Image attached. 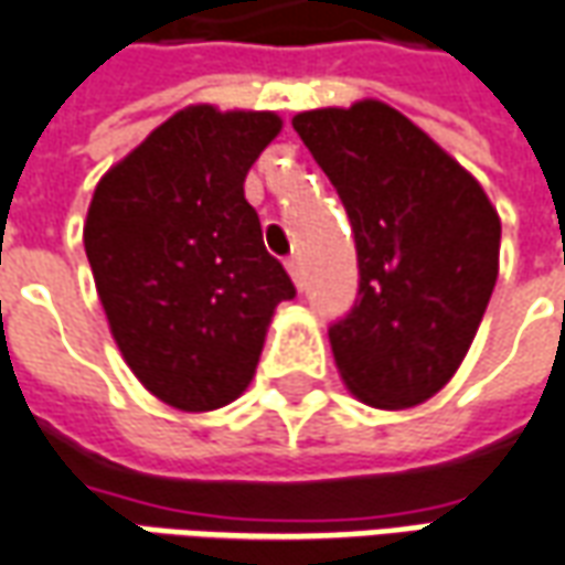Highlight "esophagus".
<instances>
[{
	"instance_id": "34e87169",
	"label": "esophagus",
	"mask_w": 565,
	"mask_h": 565,
	"mask_svg": "<svg viewBox=\"0 0 565 565\" xmlns=\"http://www.w3.org/2000/svg\"><path fill=\"white\" fill-rule=\"evenodd\" d=\"M284 266L290 271V278H294L296 287H302V263H299V256H287L284 259Z\"/></svg>"
}]
</instances>
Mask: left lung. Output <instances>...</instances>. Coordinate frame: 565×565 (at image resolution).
I'll use <instances>...</instances> for the list:
<instances>
[{
	"instance_id": "1",
	"label": "left lung",
	"mask_w": 565,
	"mask_h": 565,
	"mask_svg": "<svg viewBox=\"0 0 565 565\" xmlns=\"http://www.w3.org/2000/svg\"><path fill=\"white\" fill-rule=\"evenodd\" d=\"M354 232L361 287L330 327L349 392L409 409L465 361L499 278L502 220L483 186L419 125L382 100L294 116Z\"/></svg>"
}]
</instances>
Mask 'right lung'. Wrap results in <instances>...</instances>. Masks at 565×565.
Here are the masks:
<instances>
[{
    "mask_svg": "<svg viewBox=\"0 0 565 565\" xmlns=\"http://www.w3.org/2000/svg\"><path fill=\"white\" fill-rule=\"evenodd\" d=\"M281 128L275 113L186 106L94 189L85 254L106 321L134 376L173 409L232 404L278 302L296 296L244 199Z\"/></svg>",
    "mask_w": 565,
    "mask_h": 565,
    "instance_id": "obj_1",
    "label": "right lung"
}]
</instances>
